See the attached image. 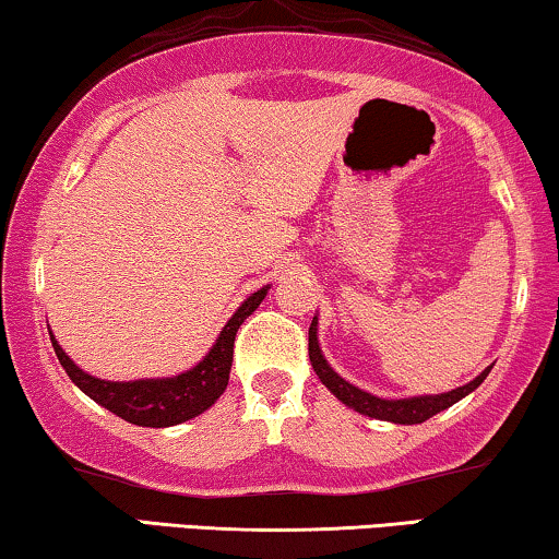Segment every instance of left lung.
<instances>
[{
	"mask_svg": "<svg viewBox=\"0 0 559 559\" xmlns=\"http://www.w3.org/2000/svg\"><path fill=\"white\" fill-rule=\"evenodd\" d=\"M308 338H310V343H308L310 364H312V369H316L318 379L323 381V384L331 389V392L338 396L346 407L361 412V415L386 419V423H394V425H419V423H425V419H430L432 415H438V412L453 407L455 402H461L463 396H468L473 392V389H478L480 384H484L488 371H491V366H488L486 371H480L476 379L468 381V384L457 386V389H453V392H445V394L407 396V400H381V396H373L369 392H364V389L354 386L350 381L341 379L338 373L331 369V364L325 361L323 350H320V343H318V318H312Z\"/></svg>",
	"mask_w": 559,
	"mask_h": 559,
	"instance_id": "1",
	"label": "left lung"
}]
</instances>
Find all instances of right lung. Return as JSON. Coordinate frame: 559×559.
Segmentation results:
<instances>
[{"mask_svg": "<svg viewBox=\"0 0 559 559\" xmlns=\"http://www.w3.org/2000/svg\"><path fill=\"white\" fill-rule=\"evenodd\" d=\"M266 289H257L241 302V308L234 312L231 320L224 325V331L213 343L209 354L190 371H182L178 377L167 379H136V381H106L96 379L79 369L66 350L58 346L56 335H50L52 348L60 366H63L68 377L83 394H88L96 404H102L114 415L127 419V423L140 427H173L203 415L213 402L224 394L228 384V373H231L234 361V338L239 325L247 320L251 312L259 308L264 300Z\"/></svg>", "mask_w": 559, "mask_h": 559, "instance_id": "add662e5", "label": "right lung"}]
</instances>
